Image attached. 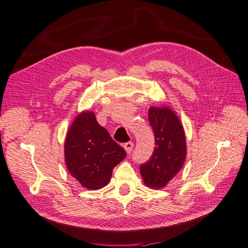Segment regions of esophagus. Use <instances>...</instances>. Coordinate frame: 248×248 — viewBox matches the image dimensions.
<instances>
[{"label": "esophagus", "instance_id": "34e87169", "mask_svg": "<svg viewBox=\"0 0 248 248\" xmlns=\"http://www.w3.org/2000/svg\"><path fill=\"white\" fill-rule=\"evenodd\" d=\"M133 147H134V143L133 142H126V143H124V148L125 149L127 155H130L132 153Z\"/></svg>", "mask_w": 248, "mask_h": 248}]
</instances>
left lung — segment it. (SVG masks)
Instances as JSON below:
<instances>
[{
    "instance_id": "8db88e82",
    "label": "left lung",
    "mask_w": 248,
    "mask_h": 248,
    "mask_svg": "<svg viewBox=\"0 0 248 248\" xmlns=\"http://www.w3.org/2000/svg\"><path fill=\"white\" fill-rule=\"evenodd\" d=\"M148 121L155 133V146L149 161L140 166V173L148 187L158 189L167 186L186 161V134L169 107H150Z\"/></svg>"
}]
</instances>
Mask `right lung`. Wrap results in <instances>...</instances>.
<instances>
[{
  "label": "right lung",
  "mask_w": 248,
  "mask_h": 248,
  "mask_svg": "<svg viewBox=\"0 0 248 248\" xmlns=\"http://www.w3.org/2000/svg\"><path fill=\"white\" fill-rule=\"evenodd\" d=\"M124 149L100 125L93 112L84 111L71 124L65 141V161L70 174L89 189L107 186L113 168L125 157Z\"/></svg>",
  "instance_id": "add662e5"
}]
</instances>
